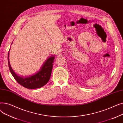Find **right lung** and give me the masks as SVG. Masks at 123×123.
<instances>
[{
	"mask_svg": "<svg viewBox=\"0 0 123 123\" xmlns=\"http://www.w3.org/2000/svg\"><path fill=\"white\" fill-rule=\"evenodd\" d=\"M54 58V55L48 57L37 72L29 76H22L15 73L13 70L9 61V53L8 54V63L11 74L19 84L26 88L34 89L44 86L49 81L53 68Z\"/></svg>",
	"mask_w": 123,
	"mask_h": 123,
	"instance_id": "obj_1",
	"label": "right lung"
}]
</instances>
